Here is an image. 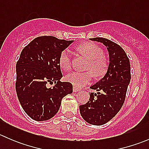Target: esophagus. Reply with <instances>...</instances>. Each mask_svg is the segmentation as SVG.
<instances>
[{
    "instance_id": "1",
    "label": "esophagus",
    "mask_w": 149,
    "mask_h": 149,
    "mask_svg": "<svg viewBox=\"0 0 149 149\" xmlns=\"http://www.w3.org/2000/svg\"><path fill=\"white\" fill-rule=\"evenodd\" d=\"M73 91H74V92H77V91H80V89H79V88H78L77 87H76V86H73Z\"/></svg>"
}]
</instances>
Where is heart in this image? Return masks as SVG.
<instances>
[{
    "instance_id": "heart-1",
    "label": "heart",
    "mask_w": 149,
    "mask_h": 149,
    "mask_svg": "<svg viewBox=\"0 0 149 149\" xmlns=\"http://www.w3.org/2000/svg\"><path fill=\"white\" fill-rule=\"evenodd\" d=\"M78 51L88 59L86 68L87 71H75L67 75L66 81L76 87H82L88 84L92 79L93 76L101 77L107 72L108 67L107 60L103 55V50L97 45L91 42H86L78 47ZM58 63L62 70L69 71L71 68V58L70 52L63 50L60 54Z\"/></svg>"
}]
</instances>
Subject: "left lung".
I'll return each mask as SVG.
<instances>
[{
    "mask_svg": "<svg viewBox=\"0 0 149 149\" xmlns=\"http://www.w3.org/2000/svg\"><path fill=\"white\" fill-rule=\"evenodd\" d=\"M90 40L107 47L109 63L104 76L90 87L97 92H91L89 101L80 105L79 109L86 122L102 125L112 119L124 103L131 79L130 61L124 49L111 40L102 37Z\"/></svg>",
    "mask_w": 149,
    "mask_h": 149,
    "instance_id": "left-lung-1",
    "label": "left lung"
}]
</instances>
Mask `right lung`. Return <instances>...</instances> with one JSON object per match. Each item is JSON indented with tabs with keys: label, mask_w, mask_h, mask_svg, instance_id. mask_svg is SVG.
I'll list each match as a JSON object with an SVG mask.
<instances>
[{
	"label": "right lung",
	"mask_w": 149,
	"mask_h": 149,
	"mask_svg": "<svg viewBox=\"0 0 149 149\" xmlns=\"http://www.w3.org/2000/svg\"><path fill=\"white\" fill-rule=\"evenodd\" d=\"M73 40L42 36L33 40L21 52L16 63V91L24 112L37 121L47 120L56 115L62 99L73 92V85L61 82L60 54ZM47 83H55L47 88Z\"/></svg>",
	"instance_id": "right-lung-1"
}]
</instances>
